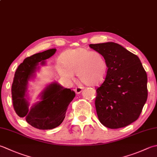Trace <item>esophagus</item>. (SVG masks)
<instances>
[{
  "mask_svg": "<svg viewBox=\"0 0 157 157\" xmlns=\"http://www.w3.org/2000/svg\"><path fill=\"white\" fill-rule=\"evenodd\" d=\"M83 87H81V86H78V87H77L76 88H75V93H77V94H79L80 93H82V90H83Z\"/></svg>",
  "mask_w": 157,
  "mask_h": 157,
  "instance_id": "1",
  "label": "esophagus"
}]
</instances>
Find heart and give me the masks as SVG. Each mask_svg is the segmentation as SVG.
I'll return each mask as SVG.
<instances>
[{
	"label": "heart",
	"mask_w": 157,
	"mask_h": 157,
	"mask_svg": "<svg viewBox=\"0 0 157 157\" xmlns=\"http://www.w3.org/2000/svg\"><path fill=\"white\" fill-rule=\"evenodd\" d=\"M60 64L56 70L67 82L74 78V73L83 84L94 86L101 84L106 78L108 66L105 58L97 51L85 48L70 49L60 56Z\"/></svg>",
	"instance_id": "1"
}]
</instances>
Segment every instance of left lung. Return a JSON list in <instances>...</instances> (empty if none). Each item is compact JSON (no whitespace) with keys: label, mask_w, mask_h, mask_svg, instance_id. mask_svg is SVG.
I'll return each instance as SVG.
<instances>
[{"label":"left lung","mask_w":157,"mask_h":157,"mask_svg":"<svg viewBox=\"0 0 157 157\" xmlns=\"http://www.w3.org/2000/svg\"><path fill=\"white\" fill-rule=\"evenodd\" d=\"M105 58L108 70L97 89L95 107L101 123L109 128L126 127L139 118L148 97L147 74L140 58L113 42L90 44Z\"/></svg>","instance_id":"obj_1"}]
</instances>
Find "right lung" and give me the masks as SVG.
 Here are the masks:
<instances>
[{
  "label": "right lung",
  "instance_id": "1",
  "mask_svg": "<svg viewBox=\"0 0 157 157\" xmlns=\"http://www.w3.org/2000/svg\"><path fill=\"white\" fill-rule=\"evenodd\" d=\"M56 51L55 48L50 49L25 58L15 73L11 86L15 112L20 117H25L28 123L39 129H52L58 127L64 121L69 103L75 96L73 90L52 82L40 93V101L29 108V81L35 78L39 63L44 65L45 60L53 56Z\"/></svg>",
  "mask_w": 157,
  "mask_h": 157
}]
</instances>
